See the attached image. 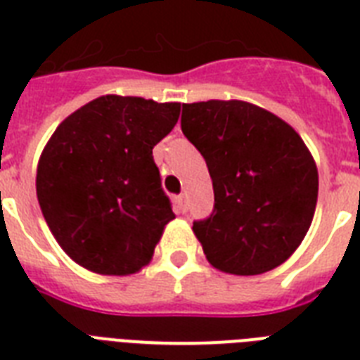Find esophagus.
Masks as SVG:
<instances>
[{
	"instance_id": "obj_1",
	"label": "esophagus",
	"mask_w": 360,
	"mask_h": 360,
	"mask_svg": "<svg viewBox=\"0 0 360 360\" xmlns=\"http://www.w3.org/2000/svg\"><path fill=\"white\" fill-rule=\"evenodd\" d=\"M175 207H177V211H179V213H186V196L185 194H179V196H175Z\"/></svg>"
}]
</instances>
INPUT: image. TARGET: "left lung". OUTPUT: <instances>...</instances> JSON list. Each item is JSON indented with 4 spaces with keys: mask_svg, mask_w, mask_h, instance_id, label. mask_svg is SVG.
<instances>
[{
    "mask_svg": "<svg viewBox=\"0 0 360 360\" xmlns=\"http://www.w3.org/2000/svg\"><path fill=\"white\" fill-rule=\"evenodd\" d=\"M181 130L213 179V213L192 226L207 262L239 276L282 265L318 203V168L301 136L245 101L183 104Z\"/></svg>",
    "mask_w": 360,
    "mask_h": 360,
    "instance_id": "8db88e82",
    "label": "left lung"
}]
</instances>
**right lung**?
Returning <instances> with one entry per match:
<instances>
[{"mask_svg": "<svg viewBox=\"0 0 360 360\" xmlns=\"http://www.w3.org/2000/svg\"><path fill=\"white\" fill-rule=\"evenodd\" d=\"M179 103L98 97L59 124L37 166V198L70 259L110 276L151 262L175 219L153 147L179 120Z\"/></svg>", "mask_w": 360, "mask_h": 360, "instance_id": "right-lung-1", "label": "right lung"}]
</instances>
